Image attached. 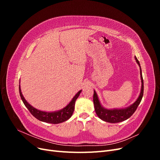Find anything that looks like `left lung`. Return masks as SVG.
<instances>
[{"instance_id":"1","label":"left lung","mask_w":160,"mask_h":160,"mask_svg":"<svg viewBox=\"0 0 160 160\" xmlns=\"http://www.w3.org/2000/svg\"><path fill=\"white\" fill-rule=\"evenodd\" d=\"M135 59L136 60V62L140 67V75H141V81H142V89L139 98L135 102L129 106L127 108L124 109H108L102 107L101 105L98 95H97L95 91L94 90L93 93V103L96 114L98 115V117L102 119L104 122H109V123H119L123 122L132 116L135 110L137 109L138 105L142 99L143 95V79L142 73V69L140 67L139 62L138 60L137 57H135Z\"/></svg>"}]
</instances>
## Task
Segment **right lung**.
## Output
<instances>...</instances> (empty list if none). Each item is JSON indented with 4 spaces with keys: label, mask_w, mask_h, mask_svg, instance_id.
I'll use <instances>...</instances> for the list:
<instances>
[{
    "label": "right lung",
    "mask_w": 160,
    "mask_h": 160,
    "mask_svg": "<svg viewBox=\"0 0 160 160\" xmlns=\"http://www.w3.org/2000/svg\"><path fill=\"white\" fill-rule=\"evenodd\" d=\"M81 92V90H80L74 96V98L71 101V102L63 109L58 111H55V112H45V111H42L33 108L32 106H31L27 102L25 99L24 98V97L21 93V87L19 85V93H20L21 99L23 103L26 106V108L30 111V113L34 117L39 121L52 124H57L64 122L71 117L75 109V103L76 99L78 98Z\"/></svg>",
    "instance_id": "1"
}]
</instances>
